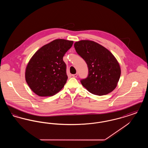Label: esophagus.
I'll return each instance as SVG.
<instances>
[{
    "instance_id": "obj_1",
    "label": "esophagus",
    "mask_w": 148,
    "mask_h": 148,
    "mask_svg": "<svg viewBox=\"0 0 148 148\" xmlns=\"http://www.w3.org/2000/svg\"><path fill=\"white\" fill-rule=\"evenodd\" d=\"M77 73H76V74H72V77H77Z\"/></svg>"
}]
</instances>
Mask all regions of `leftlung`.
I'll list each match as a JSON object with an SVG mask.
<instances>
[{
    "label": "left lung",
    "mask_w": 148,
    "mask_h": 148,
    "mask_svg": "<svg viewBox=\"0 0 148 148\" xmlns=\"http://www.w3.org/2000/svg\"><path fill=\"white\" fill-rule=\"evenodd\" d=\"M74 48L88 68V77L80 80L82 85L97 95L113 91L119 82L121 70L112 53L98 43L87 40L75 42Z\"/></svg>",
    "instance_id": "1"
}]
</instances>
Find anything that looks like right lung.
<instances>
[{
  "instance_id": "add662e5",
  "label": "right lung",
  "mask_w": 148,
  "mask_h": 148,
  "mask_svg": "<svg viewBox=\"0 0 148 148\" xmlns=\"http://www.w3.org/2000/svg\"><path fill=\"white\" fill-rule=\"evenodd\" d=\"M73 41L56 39L42 46L29 62L25 80L32 90L40 97H50L62 90L68 79L63 56Z\"/></svg>"
}]
</instances>
